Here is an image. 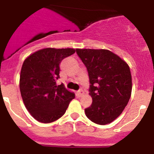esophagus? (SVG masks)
<instances>
[{
  "label": "esophagus",
  "instance_id": "34e87169",
  "mask_svg": "<svg viewBox=\"0 0 154 154\" xmlns=\"http://www.w3.org/2000/svg\"><path fill=\"white\" fill-rule=\"evenodd\" d=\"M84 94V91H83V90L82 89H80L79 90V91H77V95H78V97H82V95H83Z\"/></svg>",
  "mask_w": 154,
  "mask_h": 154
}]
</instances>
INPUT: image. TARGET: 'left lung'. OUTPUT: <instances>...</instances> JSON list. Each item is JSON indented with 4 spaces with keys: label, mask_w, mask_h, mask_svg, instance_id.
<instances>
[{
    "label": "left lung",
    "mask_w": 154,
    "mask_h": 154,
    "mask_svg": "<svg viewBox=\"0 0 154 154\" xmlns=\"http://www.w3.org/2000/svg\"><path fill=\"white\" fill-rule=\"evenodd\" d=\"M76 53L88 69L92 104L85 115L92 122L106 125L120 116L132 92L129 66L107 49L77 48Z\"/></svg>",
    "instance_id": "obj_1"
}]
</instances>
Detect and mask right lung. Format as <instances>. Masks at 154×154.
I'll use <instances>...</instances> for the list:
<instances>
[{
  "label": "right lung",
  "mask_w": 154,
  "mask_h": 154,
  "mask_svg": "<svg viewBox=\"0 0 154 154\" xmlns=\"http://www.w3.org/2000/svg\"><path fill=\"white\" fill-rule=\"evenodd\" d=\"M75 52L74 48H46L33 53L22 64L21 95L29 113L39 122L48 124L61 118L75 94L57 85L60 63Z\"/></svg>",
  "instance_id": "obj_1"
}]
</instances>
